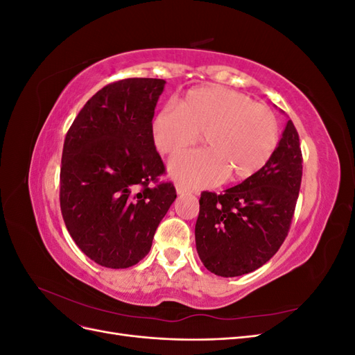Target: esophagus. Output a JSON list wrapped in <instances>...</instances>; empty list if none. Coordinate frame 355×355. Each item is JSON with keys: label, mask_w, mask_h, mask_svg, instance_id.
Instances as JSON below:
<instances>
[{"label": "esophagus", "mask_w": 355, "mask_h": 355, "mask_svg": "<svg viewBox=\"0 0 355 355\" xmlns=\"http://www.w3.org/2000/svg\"><path fill=\"white\" fill-rule=\"evenodd\" d=\"M176 192L178 194H187V192H191V189L182 184H176Z\"/></svg>", "instance_id": "34e87169"}]
</instances>
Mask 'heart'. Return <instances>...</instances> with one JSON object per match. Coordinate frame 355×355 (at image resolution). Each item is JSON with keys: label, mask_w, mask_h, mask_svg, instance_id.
Segmentation results:
<instances>
[{"label": "heart", "mask_w": 355, "mask_h": 355, "mask_svg": "<svg viewBox=\"0 0 355 355\" xmlns=\"http://www.w3.org/2000/svg\"><path fill=\"white\" fill-rule=\"evenodd\" d=\"M207 149L176 158L171 175L192 187H213L230 175L243 180L261 171L280 141L277 116L266 105L222 85L189 90L175 106L153 118L151 135L158 153L175 157L200 141Z\"/></svg>", "instance_id": "1"}]
</instances>
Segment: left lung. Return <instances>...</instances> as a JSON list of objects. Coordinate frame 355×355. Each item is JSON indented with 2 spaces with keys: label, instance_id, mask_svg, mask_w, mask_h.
Here are the masks:
<instances>
[{
  "label": "left lung",
  "instance_id": "1",
  "mask_svg": "<svg viewBox=\"0 0 355 355\" xmlns=\"http://www.w3.org/2000/svg\"><path fill=\"white\" fill-rule=\"evenodd\" d=\"M302 182V151L292 120L261 171L223 194L202 191L196 223L197 252L220 277L249 274L286 240Z\"/></svg>",
  "mask_w": 355,
  "mask_h": 355
}]
</instances>
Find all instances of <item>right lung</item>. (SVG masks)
I'll use <instances>...</instances> for the list:
<instances>
[{"instance_id": "1", "label": "right lung", "mask_w": 355, "mask_h": 355, "mask_svg": "<svg viewBox=\"0 0 355 355\" xmlns=\"http://www.w3.org/2000/svg\"><path fill=\"white\" fill-rule=\"evenodd\" d=\"M164 80L125 78L87 101L65 137L60 166V210L81 252L106 268L136 265L176 189L159 178L151 123Z\"/></svg>"}]
</instances>
